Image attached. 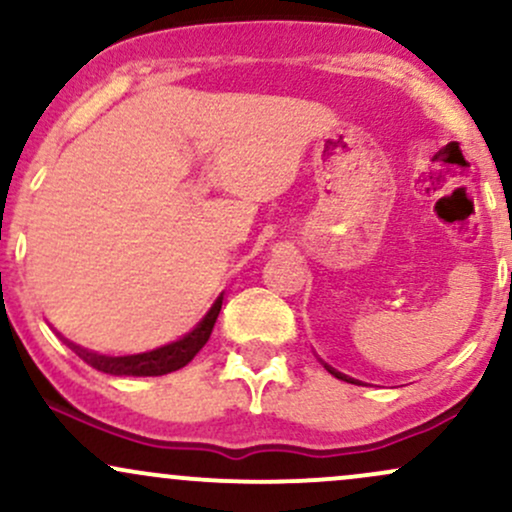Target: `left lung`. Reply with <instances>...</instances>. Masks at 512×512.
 <instances>
[{
    "label": "left lung",
    "instance_id": "obj_1",
    "mask_svg": "<svg viewBox=\"0 0 512 512\" xmlns=\"http://www.w3.org/2000/svg\"><path fill=\"white\" fill-rule=\"evenodd\" d=\"M325 368H327V370H330V373H332V375H334V378H339V380H346V383H354V385H358V383H356V380H354V378H349V375H344V373H339V370H334V368H332V366H327V363H325Z\"/></svg>",
    "mask_w": 512,
    "mask_h": 512
}]
</instances>
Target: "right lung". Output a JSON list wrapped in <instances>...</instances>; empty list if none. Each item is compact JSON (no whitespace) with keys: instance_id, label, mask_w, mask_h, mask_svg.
<instances>
[{"instance_id":"right-lung-1","label":"right lung","mask_w":512,"mask_h":512,"mask_svg":"<svg viewBox=\"0 0 512 512\" xmlns=\"http://www.w3.org/2000/svg\"><path fill=\"white\" fill-rule=\"evenodd\" d=\"M221 303L223 296H219L214 301V305L209 308V313L197 322L195 330H190L185 337L178 339V342H170L161 349L146 351V354H134V356H103V354H93V351L81 349L72 342H67L72 349L79 354L88 366H93L101 373H110V375H134V378H146V375H166L173 373V370H180L182 366L192 361L199 354L204 344L209 342L211 330H214L216 317L221 313Z\"/></svg>"}]
</instances>
